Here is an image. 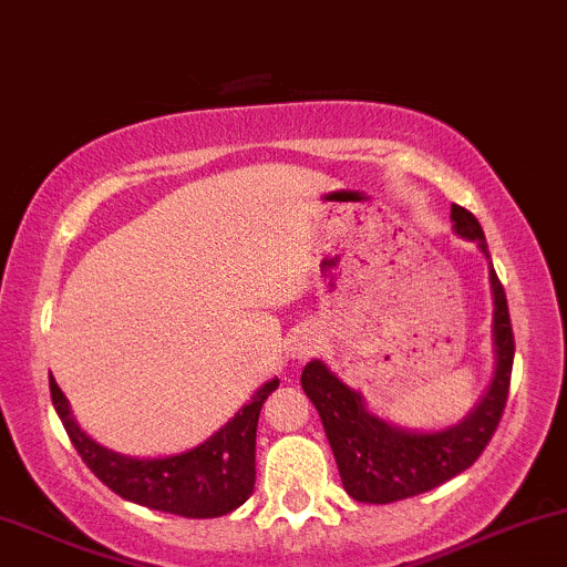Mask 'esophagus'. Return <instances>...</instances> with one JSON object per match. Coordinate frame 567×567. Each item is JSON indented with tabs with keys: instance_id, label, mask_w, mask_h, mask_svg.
Here are the masks:
<instances>
[{
	"instance_id": "1",
	"label": "esophagus",
	"mask_w": 567,
	"mask_h": 567,
	"mask_svg": "<svg viewBox=\"0 0 567 567\" xmlns=\"http://www.w3.org/2000/svg\"><path fill=\"white\" fill-rule=\"evenodd\" d=\"M317 350H320V336H317L315 331H301L293 339L290 354H293L296 360H307V358H312Z\"/></svg>"
}]
</instances>
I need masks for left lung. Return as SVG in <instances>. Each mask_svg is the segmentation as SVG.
<instances>
[{"mask_svg": "<svg viewBox=\"0 0 567 567\" xmlns=\"http://www.w3.org/2000/svg\"><path fill=\"white\" fill-rule=\"evenodd\" d=\"M452 228L460 239L476 241L489 260L487 241L478 220L468 209L452 204ZM493 288V352L495 371L487 390L463 420L439 431H412L393 425L365 406V398L341 382L322 360L303 365L301 388L315 403L326 427L341 484L347 495L360 503H395L450 482L476 463L493 439L514 365V333L506 293L489 260Z\"/></svg>", "mask_w": 567, "mask_h": 567, "instance_id": "obj_1", "label": "left lung"}]
</instances>
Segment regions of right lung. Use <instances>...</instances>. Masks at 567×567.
<instances>
[{
    "instance_id": "right-lung-1",
    "label": "right lung",
    "mask_w": 567,
    "mask_h": 567,
    "mask_svg": "<svg viewBox=\"0 0 567 567\" xmlns=\"http://www.w3.org/2000/svg\"><path fill=\"white\" fill-rule=\"evenodd\" d=\"M274 377L220 431L193 450L161 457H128L93 441L74 420L70 401L51 377L55 414L83 463L123 501L188 519H213L239 508L255 487V431L264 401L277 390Z\"/></svg>"
}]
</instances>
